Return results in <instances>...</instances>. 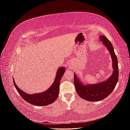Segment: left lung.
<instances>
[{"instance_id":"1","label":"left lung","mask_w":130,"mask_h":130,"mask_svg":"<svg viewBox=\"0 0 130 130\" xmlns=\"http://www.w3.org/2000/svg\"><path fill=\"white\" fill-rule=\"evenodd\" d=\"M100 40L106 46L111 55L113 72L107 80L99 84L85 85L74 74V85L77 94L81 98L89 101H98L104 99L113 92L119 77V68L117 57L111 42L105 36L101 35Z\"/></svg>"}]
</instances>
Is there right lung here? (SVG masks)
I'll return each instance as SVG.
<instances>
[{
	"instance_id": "1",
	"label": "right lung",
	"mask_w": 130,
	"mask_h": 130,
	"mask_svg": "<svg viewBox=\"0 0 130 130\" xmlns=\"http://www.w3.org/2000/svg\"><path fill=\"white\" fill-rule=\"evenodd\" d=\"M65 72V68H59L56 73V78L52 85L46 91L34 94H29L23 92L15 84L14 79H13V84L15 89L20 94L23 99L27 103L35 106H46L52 104L56 100L59 94V87L61 78Z\"/></svg>"
}]
</instances>
